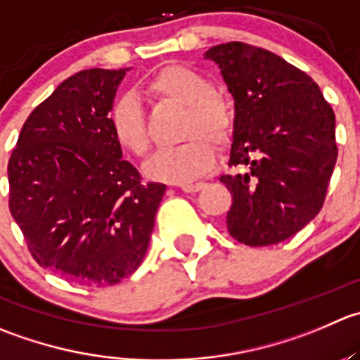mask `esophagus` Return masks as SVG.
I'll return each mask as SVG.
<instances>
[{
    "mask_svg": "<svg viewBox=\"0 0 360 360\" xmlns=\"http://www.w3.org/2000/svg\"><path fill=\"white\" fill-rule=\"evenodd\" d=\"M179 188L184 193H195V191H200L204 188V183H184Z\"/></svg>",
    "mask_w": 360,
    "mask_h": 360,
    "instance_id": "obj_1",
    "label": "esophagus"
}]
</instances>
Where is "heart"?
<instances>
[{"label": "heart", "instance_id": "heart-1", "mask_svg": "<svg viewBox=\"0 0 360 360\" xmlns=\"http://www.w3.org/2000/svg\"><path fill=\"white\" fill-rule=\"evenodd\" d=\"M148 91L158 98L186 105L181 139L183 144L160 151L146 167L151 179L184 184L205 176L214 167L216 149L225 148L233 134V109L223 93L214 91L202 73L183 65H169L155 73ZM110 130L117 146L144 158L151 149L141 103L131 95L116 100L110 109Z\"/></svg>", "mask_w": 360, "mask_h": 360}]
</instances>
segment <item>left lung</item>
<instances>
[{
    "instance_id": "obj_1",
    "label": "left lung",
    "mask_w": 360,
    "mask_h": 360,
    "mask_svg": "<svg viewBox=\"0 0 360 360\" xmlns=\"http://www.w3.org/2000/svg\"><path fill=\"white\" fill-rule=\"evenodd\" d=\"M236 100L226 229L248 246H269L304 229L322 209L338 158L336 117L309 75L265 49L229 41L204 54Z\"/></svg>"
}]
</instances>
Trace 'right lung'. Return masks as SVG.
I'll use <instances>...</instances> for the list:
<instances>
[{"mask_svg": "<svg viewBox=\"0 0 360 360\" xmlns=\"http://www.w3.org/2000/svg\"><path fill=\"white\" fill-rule=\"evenodd\" d=\"M128 68L82 70L24 123L8 162L10 212L38 265L87 287L137 271L165 195L142 183L110 130Z\"/></svg>", "mask_w": 360, "mask_h": 360, "instance_id": "obj_1", "label": "right lung"}]
</instances>
